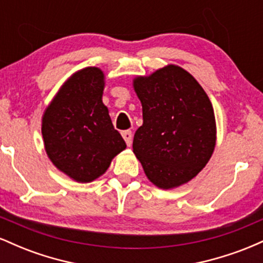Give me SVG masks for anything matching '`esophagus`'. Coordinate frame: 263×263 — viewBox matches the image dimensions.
<instances>
[{
	"label": "esophagus",
	"mask_w": 263,
	"mask_h": 263,
	"mask_svg": "<svg viewBox=\"0 0 263 263\" xmlns=\"http://www.w3.org/2000/svg\"><path fill=\"white\" fill-rule=\"evenodd\" d=\"M121 135H122L123 140H125V142H126V144H127L128 147L131 146L132 144V132L131 131H122Z\"/></svg>",
	"instance_id": "esophagus-1"
}]
</instances>
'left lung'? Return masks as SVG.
<instances>
[{
	"mask_svg": "<svg viewBox=\"0 0 263 263\" xmlns=\"http://www.w3.org/2000/svg\"><path fill=\"white\" fill-rule=\"evenodd\" d=\"M143 123L134 137V153L148 180L161 189L190 182L213 156L216 122L209 96L182 66L167 64L134 78Z\"/></svg>",
	"mask_w": 263,
	"mask_h": 263,
	"instance_id": "obj_1",
	"label": "left lung"
}]
</instances>
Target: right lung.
I'll return each mask as SVG.
<instances>
[{
    "mask_svg": "<svg viewBox=\"0 0 263 263\" xmlns=\"http://www.w3.org/2000/svg\"><path fill=\"white\" fill-rule=\"evenodd\" d=\"M105 74L98 66L75 71L42 116L44 149L54 167L78 183H91L126 148L102 102Z\"/></svg>",
    "mask_w": 263,
    "mask_h": 263,
    "instance_id": "right-lung-1",
    "label": "right lung"
}]
</instances>
